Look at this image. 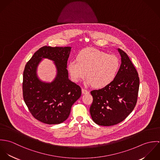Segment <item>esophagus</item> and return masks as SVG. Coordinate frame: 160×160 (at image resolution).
<instances>
[{
  "label": "esophagus",
  "instance_id": "obj_1",
  "mask_svg": "<svg viewBox=\"0 0 160 160\" xmlns=\"http://www.w3.org/2000/svg\"><path fill=\"white\" fill-rule=\"evenodd\" d=\"M82 93L83 94H86V93H88L89 91L87 90V89H82Z\"/></svg>",
  "mask_w": 160,
  "mask_h": 160
}]
</instances>
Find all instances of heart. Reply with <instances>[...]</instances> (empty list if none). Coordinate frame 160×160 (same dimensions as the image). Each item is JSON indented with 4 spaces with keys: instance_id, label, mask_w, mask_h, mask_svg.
<instances>
[{
    "instance_id": "1",
    "label": "heart",
    "mask_w": 160,
    "mask_h": 160,
    "mask_svg": "<svg viewBox=\"0 0 160 160\" xmlns=\"http://www.w3.org/2000/svg\"><path fill=\"white\" fill-rule=\"evenodd\" d=\"M76 61L70 62L68 65L72 81L79 82L87 74L86 84L98 89L112 84L120 68V60L117 56L93 48H84L79 52Z\"/></svg>"
}]
</instances>
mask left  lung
<instances>
[{"label": "left lung", "instance_id": "1", "mask_svg": "<svg viewBox=\"0 0 160 160\" xmlns=\"http://www.w3.org/2000/svg\"><path fill=\"white\" fill-rule=\"evenodd\" d=\"M121 64L114 81L109 86L91 92L92 120L97 124L110 126L124 120L136 107L139 89L137 69L127 53L119 48Z\"/></svg>", "mask_w": 160, "mask_h": 160}]
</instances>
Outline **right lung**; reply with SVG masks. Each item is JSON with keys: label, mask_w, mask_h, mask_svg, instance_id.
Returning a JSON list of instances; mask_svg holds the SVG:
<instances>
[{"label": "right lung", "mask_w": 160, "mask_h": 160, "mask_svg": "<svg viewBox=\"0 0 160 160\" xmlns=\"http://www.w3.org/2000/svg\"><path fill=\"white\" fill-rule=\"evenodd\" d=\"M70 47L44 46L38 50L27 62L23 71V97L32 116L47 124L65 121L74 103L81 97V89L68 79L67 61ZM42 58L54 62L58 75L51 83L41 82L36 68Z\"/></svg>", "instance_id": "obj_1"}]
</instances>
